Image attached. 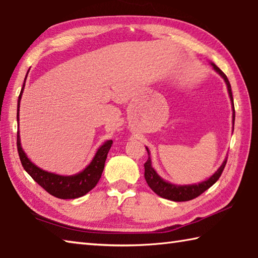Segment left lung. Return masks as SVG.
I'll list each match as a JSON object with an SVG mask.
<instances>
[{
	"instance_id": "1",
	"label": "left lung",
	"mask_w": 258,
	"mask_h": 258,
	"mask_svg": "<svg viewBox=\"0 0 258 258\" xmlns=\"http://www.w3.org/2000/svg\"><path fill=\"white\" fill-rule=\"evenodd\" d=\"M211 64L213 66V69L218 72L221 77H222L225 81V84H227L229 96L232 103V110H233L232 117H233V125H234V104H233V97H232V92H231V85H230L227 76L224 75V72L221 70L220 68L216 67L214 63H211ZM146 151L148 153V160L146 161V163L144 164V166H145V179H146L147 184L151 187L152 190L155 194H157L160 197L166 198V200H170L173 202L191 201L194 198L202 195V194L205 190H207L210 187L213 186V184L218 181L219 178L221 177V174H222L224 166L227 164V159H228L227 157V159L223 161L222 165L219 168V170L216 171L212 177L205 180V181L200 182L198 184H184V186H178V184H173L165 181V180L162 179L160 175L156 173V171L153 169L152 166L150 151H148L147 147H146Z\"/></svg>"
}]
</instances>
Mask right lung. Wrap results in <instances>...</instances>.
<instances>
[{
  "label": "right lung",
  "instance_id": "1",
  "mask_svg": "<svg viewBox=\"0 0 258 258\" xmlns=\"http://www.w3.org/2000/svg\"><path fill=\"white\" fill-rule=\"evenodd\" d=\"M29 72V70H28ZM27 72V75H28ZM27 78V76H26ZM25 83L22 85L21 92L19 97H18V110H17V120L18 126H19V107H20V99L22 96V92L25 89ZM112 146V141H107L98 148L94 159L90 162L87 168L81 171V172L74 175H60L52 172L44 171L37 165H35L24 152L20 144V135L19 130L17 134V148L19 153V157L21 164L31 178L37 182L40 187L44 188L48 194L56 198L61 200H74V198L81 197L87 194L88 191L96 186L98 180L101 179L102 172L104 170V164H105L107 153Z\"/></svg>",
  "mask_w": 258,
  "mask_h": 258
}]
</instances>
